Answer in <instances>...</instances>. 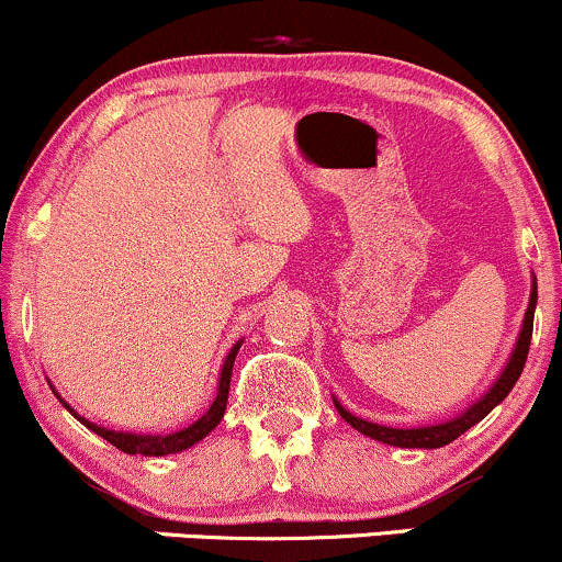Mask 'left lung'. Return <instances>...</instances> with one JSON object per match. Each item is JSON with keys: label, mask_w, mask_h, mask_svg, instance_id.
<instances>
[{"label": "left lung", "mask_w": 562, "mask_h": 562, "mask_svg": "<svg viewBox=\"0 0 562 562\" xmlns=\"http://www.w3.org/2000/svg\"><path fill=\"white\" fill-rule=\"evenodd\" d=\"M533 308H537V277H533V282H531V299H529V308H526V316H524V327H520L518 342H516V348H513L508 363H505L503 374H499L495 384H492V387L486 390L474 405H469L461 416L450 418V422H445V424H431V427L392 429V427H382V424L367 422V418H358L335 401L337 414L346 418L350 427L361 431V435L376 439V442L395 445V448H424V450L445 448V445H450L452 439H458L463 431H469L474 424L482 422V418L490 414L495 405L503 403L505 397H508V392L513 390V384L518 382L520 371H524L526 356H529V346H531Z\"/></svg>", "instance_id": "1"}]
</instances>
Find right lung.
Returning <instances> with one entry per match:
<instances>
[{"mask_svg": "<svg viewBox=\"0 0 562 562\" xmlns=\"http://www.w3.org/2000/svg\"><path fill=\"white\" fill-rule=\"evenodd\" d=\"M240 342L243 340L235 342L233 350H229L227 358H225V363H222L220 384H216V397H214V403L209 405L206 414L201 416L199 422H193L191 427H186V429H180V431H172V435H165V437H161V435H133V431L104 429V427H99V424L88 422V418L80 416L78 411H72L70 405L63 401V397H59V395L57 397H59V403H63L65 408L70 411V414L76 416L80 424H83V427H88L91 431H97L99 437H104L106 442L114 445V448H117V450L127 452V456H154V458L172 456V452H182V450L193 448V445L199 442V439H204L209 431H212L216 424L222 422V416H225V408H227L229 376H233V363H235V356H238V350H240Z\"/></svg>", "mask_w": 562, "mask_h": 562, "instance_id": "add662e5", "label": "right lung"}]
</instances>
